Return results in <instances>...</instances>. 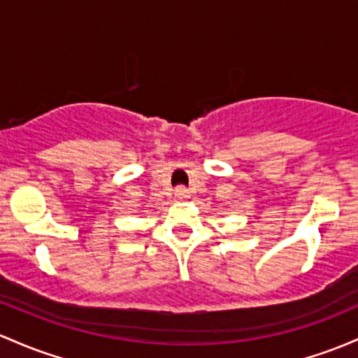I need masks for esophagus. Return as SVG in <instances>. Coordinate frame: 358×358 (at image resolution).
<instances>
[{
	"mask_svg": "<svg viewBox=\"0 0 358 358\" xmlns=\"http://www.w3.org/2000/svg\"><path fill=\"white\" fill-rule=\"evenodd\" d=\"M175 195H176V199H178V200H188V199H190V192H188L185 187L176 188Z\"/></svg>",
	"mask_w": 358,
	"mask_h": 358,
	"instance_id": "34e87169",
	"label": "esophagus"
}]
</instances>
